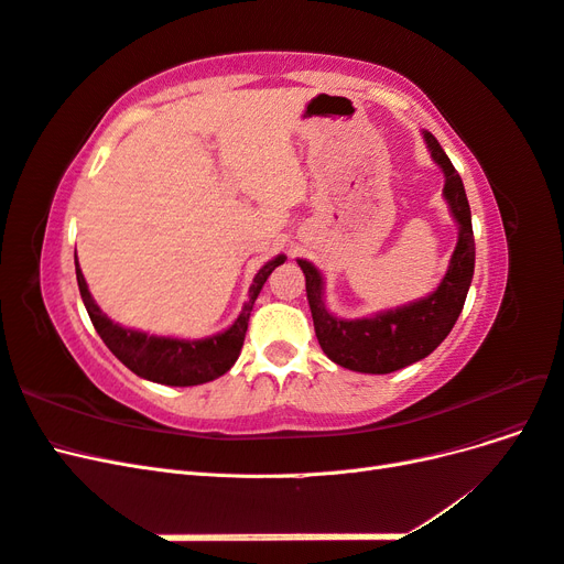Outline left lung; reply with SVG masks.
<instances>
[{"instance_id":"8db88e82","label":"left lung","mask_w":564,"mask_h":564,"mask_svg":"<svg viewBox=\"0 0 564 564\" xmlns=\"http://www.w3.org/2000/svg\"><path fill=\"white\" fill-rule=\"evenodd\" d=\"M433 162L445 174V197L449 214L458 226V240L452 251L445 278L435 292L412 303L398 305L369 317L346 319L327 308L324 299V278L317 265L299 259L305 275V294L313 313L315 336L324 355L332 362L360 373H390L429 357L447 338L464 311L466 294L475 270V240L470 224V204L464 181L456 174L447 152L442 150L431 131H421Z\"/></svg>"}]
</instances>
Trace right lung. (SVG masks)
<instances>
[{
  "label": "right lung",
  "mask_w": 564,
  "mask_h": 564,
  "mask_svg": "<svg viewBox=\"0 0 564 564\" xmlns=\"http://www.w3.org/2000/svg\"><path fill=\"white\" fill-rule=\"evenodd\" d=\"M286 261L284 253H278L275 259L268 261L259 272L253 275L249 286V299L242 305V313L230 324L228 329L218 332L207 338H176V336H158L139 329L122 327V324L112 322L104 311L98 308L94 301L89 284L82 275V268L75 251V270H77V284L79 294L87 308L94 329L104 338V344L110 352L131 369L135 377H141L152 383L162 386H199L214 381L237 362L240 357L245 334L249 327V317L253 311V303L259 299L265 280L270 272Z\"/></svg>",
  "instance_id": "right-lung-1"
}]
</instances>
